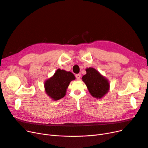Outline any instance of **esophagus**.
Here are the masks:
<instances>
[{
    "mask_svg": "<svg viewBox=\"0 0 148 148\" xmlns=\"http://www.w3.org/2000/svg\"><path fill=\"white\" fill-rule=\"evenodd\" d=\"M75 77L77 80H79L80 79V78H81V74H77L75 75Z\"/></svg>",
    "mask_w": 148,
    "mask_h": 148,
    "instance_id": "esophagus-1",
    "label": "esophagus"
}]
</instances>
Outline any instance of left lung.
<instances>
[{"label":"left lung","mask_w":148,"mask_h":148,"mask_svg":"<svg viewBox=\"0 0 148 148\" xmlns=\"http://www.w3.org/2000/svg\"><path fill=\"white\" fill-rule=\"evenodd\" d=\"M86 73L83 76V82L86 85L91 95L101 99L109 92L110 84L109 80L92 67L86 69Z\"/></svg>","instance_id":"1"}]
</instances>
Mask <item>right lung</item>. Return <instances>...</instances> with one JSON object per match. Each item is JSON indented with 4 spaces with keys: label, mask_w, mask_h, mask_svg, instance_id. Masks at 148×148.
I'll return each instance as SVG.
<instances>
[{
    "label": "right lung",
    "mask_w": 148,
    "mask_h": 148,
    "mask_svg": "<svg viewBox=\"0 0 148 148\" xmlns=\"http://www.w3.org/2000/svg\"><path fill=\"white\" fill-rule=\"evenodd\" d=\"M75 79V77L70 71L57 69L52 77L44 82L46 95L53 101L62 99L65 96L70 83Z\"/></svg>",
    "instance_id": "add662e5"
}]
</instances>
